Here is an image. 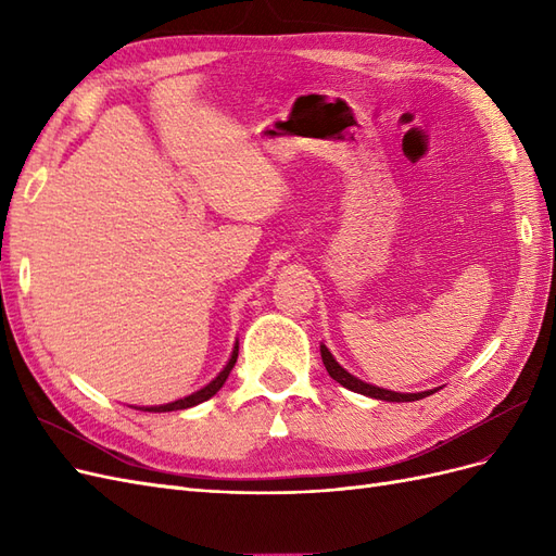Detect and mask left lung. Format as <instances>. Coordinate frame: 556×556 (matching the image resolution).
I'll list each match as a JSON object with an SVG mask.
<instances>
[{"instance_id":"left-lung-1","label":"left lung","mask_w":556,"mask_h":556,"mask_svg":"<svg viewBox=\"0 0 556 556\" xmlns=\"http://www.w3.org/2000/svg\"><path fill=\"white\" fill-rule=\"evenodd\" d=\"M319 355H323L327 374H329L336 382H341V384L345 387V390H350V392H357V394L371 396V399H380V401H396V403H403V401H419V399H425V396H429V394H433V392H439V387H435V390H429V392H417V394H401V392H392V390H382V387L368 384V382L355 378L352 374H348L345 368L333 359V355H331L327 345H319Z\"/></svg>"}]
</instances>
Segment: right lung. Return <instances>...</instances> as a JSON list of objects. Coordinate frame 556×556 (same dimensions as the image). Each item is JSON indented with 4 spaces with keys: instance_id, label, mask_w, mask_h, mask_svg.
I'll return each mask as SVG.
<instances>
[{
    "instance_id": "add662e5",
    "label": "right lung",
    "mask_w": 556,
    "mask_h": 556,
    "mask_svg": "<svg viewBox=\"0 0 556 556\" xmlns=\"http://www.w3.org/2000/svg\"><path fill=\"white\" fill-rule=\"evenodd\" d=\"M237 357H239V341H237V345H233V350H231V357H229L227 366H225L223 371L217 374V376H215L206 387H201V390L192 392L190 396H185V399H178V401H172V403H164V406H146V408H137V410H148V413H169V410H185V408L199 406V403H204V401H208L211 396H215L217 392H220V387L227 382V378H229V374H231L233 364H237Z\"/></svg>"
}]
</instances>
